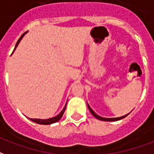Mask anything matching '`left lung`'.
<instances>
[{
	"mask_svg": "<svg viewBox=\"0 0 154 154\" xmlns=\"http://www.w3.org/2000/svg\"><path fill=\"white\" fill-rule=\"evenodd\" d=\"M88 109H89V110H90V111H91V114L93 115V116H94V118H97V119H99V120H101V121H105V122H113V121H118V120H121V119H122V118H126V116H127V115L129 114V113H128V114L125 115V116H122V117H120V118H102V117H100V116H99V115L96 114V113H95V112H94V111H93V110H92V109H91V108H90V106H89V105H88Z\"/></svg>",
	"mask_w": 154,
	"mask_h": 154,
	"instance_id": "left-lung-1",
	"label": "left lung"
}]
</instances>
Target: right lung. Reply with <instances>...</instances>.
Wrapping results in <instances>:
<instances>
[{
  "instance_id": "obj_1",
  "label": "right lung",
  "mask_w": 154,
  "mask_h": 154,
  "mask_svg": "<svg viewBox=\"0 0 154 154\" xmlns=\"http://www.w3.org/2000/svg\"><path fill=\"white\" fill-rule=\"evenodd\" d=\"M26 33H27V32H25L23 34L22 36H20V38L18 40L16 45H15V47H14V50L16 49V47L18 46V45H19V43L20 42L21 39H22L23 37V36H24ZM66 105H67V103H66ZM66 105H65V107L63 108V109L62 111H61V112H60V114H58L57 116L54 117V118H49V119H37V118H35V119H34V118H29V119H30L31 121L34 122H36V123H37V124H41V125H50V124L57 122H58V121H60V118L63 117V112H64V111H65Z\"/></svg>"
}]
</instances>
